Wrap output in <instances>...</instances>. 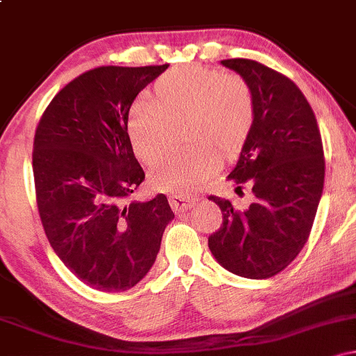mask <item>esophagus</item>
Masks as SVG:
<instances>
[{
	"instance_id": "1",
	"label": "esophagus",
	"mask_w": 356,
	"mask_h": 356,
	"mask_svg": "<svg viewBox=\"0 0 356 356\" xmlns=\"http://www.w3.org/2000/svg\"><path fill=\"white\" fill-rule=\"evenodd\" d=\"M195 201H197V197H192V195H189V197H186V195H170L169 197L170 207H172L175 212L191 209L195 204Z\"/></svg>"
}]
</instances>
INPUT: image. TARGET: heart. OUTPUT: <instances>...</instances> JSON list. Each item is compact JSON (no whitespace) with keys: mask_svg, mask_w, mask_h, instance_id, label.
I'll return each mask as SVG.
<instances>
[{"mask_svg":"<svg viewBox=\"0 0 356 356\" xmlns=\"http://www.w3.org/2000/svg\"><path fill=\"white\" fill-rule=\"evenodd\" d=\"M256 120L251 87L239 76L204 65H184L164 73L152 99L130 105L127 132L145 165L162 161L169 149L170 125H184L186 152L170 155L150 175L155 189L186 195L202 186L220 165V157L239 152Z\"/></svg>","mask_w":356,"mask_h":356,"instance_id":"1","label":"heart"}]
</instances>
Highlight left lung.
Wrapping results in <instances>:
<instances>
[{"instance_id": "1", "label": "left lung", "mask_w": 356, "mask_h": 356, "mask_svg": "<svg viewBox=\"0 0 356 356\" xmlns=\"http://www.w3.org/2000/svg\"><path fill=\"white\" fill-rule=\"evenodd\" d=\"M220 65L251 87L256 120L229 181L252 187L254 202L234 209L211 195L222 224L209 236L216 261L232 275L266 280L288 266L308 241L325 182V159L316 117L288 76L254 60Z\"/></svg>"}]
</instances>
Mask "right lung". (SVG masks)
<instances>
[{
    "label": "right lung",
    "mask_w": 356,
    "mask_h": 356,
    "mask_svg": "<svg viewBox=\"0 0 356 356\" xmlns=\"http://www.w3.org/2000/svg\"><path fill=\"white\" fill-rule=\"evenodd\" d=\"M169 65L99 67L63 87L33 142L36 204L53 251L79 280L125 291L154 266L174 219L169 201H130L145 174L127 117L136 97Z\"/></svg>",
    "instance_id": "add662e5"
}]
</instances>
